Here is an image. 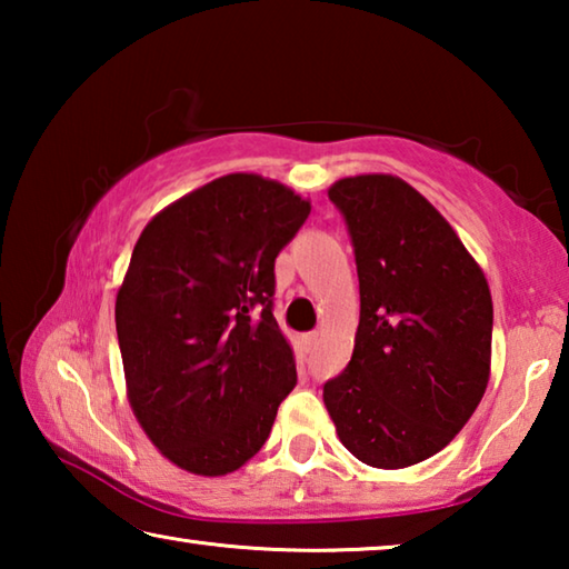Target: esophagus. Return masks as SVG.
<instances>
[{
  "mask_svg": "<svg viewBox=\"0 0 569 569\" xmlns=\"http://www.w3.org/2000/svg\"><path fill=\"white\" fill-rule=\"evenodd\" d=\"M306 346H308V351H311V349H316V343H319V333H316V331H311V333H306Z\"/></svg>",
  "mask_w": 569,
  "mask_h": 569,
  "instance_id": "34e87169",
  "label": "esophagus"
}]
</instances>
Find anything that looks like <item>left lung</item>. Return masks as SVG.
<instances>
[{"mask_svg": "<svg viewBox=\"0 0 569 569\" xmlns=\"http://www.w3.org/2000/svg\"><path fill=\"white\" fill-rule=\"evenodd\" d=\"M349 230L361 319L346 369L323 383L341 445L401 469L445 449L485 397L492 296L455 230L393 176L329 190Z\"/></svg>", "mask_w": 569, "mask_h": 569, "instance_id": "obj_1", "label": "left lung"}]
</instances>
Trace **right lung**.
Listing matches in <instances>:
<instances>
[{
  "label": "right lung",
  "instance_id": "obj_1",
  "mask_svg": "<svg viewBox=\"0 0 569 569\" xmlns=\"http://www.w3.org/2000/svg\"><path fill=\"white\" fill-rule=\"evenodd\" d=\"M311 206L248 172L162 210L134 243L114 323L134 417L172 465L236 471L296 387L273 316L276 258Z\"/></svg>",
  "mask_w": 569,
  "mask_h": 569
}]
</instances>
